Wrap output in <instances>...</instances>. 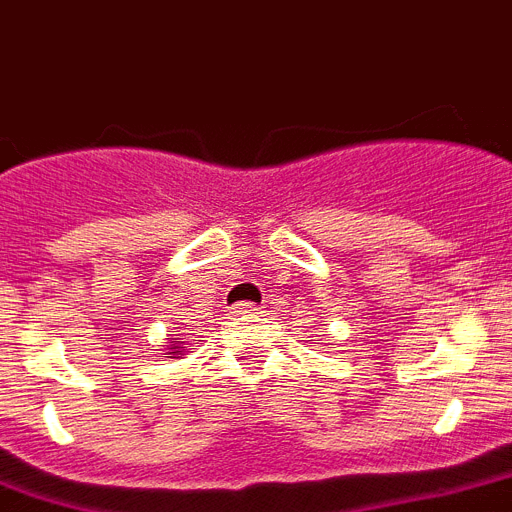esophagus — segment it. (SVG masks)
<instances>
[{
  "mask_svg": "<svg viewBox=\"0 0 512 512\" xmlns=\"http://www.w3.org/2000/svg\"><path fill=\"white\" fill-rule=\"evenodd\" d=\"M253 313H259V308H256L253 303H235L233 308H230V316H235V318L238 316L246 318V316H253Z\"/></svg>",
  "mask_w": 512,
  "mask_h": 512,
  "instance_id": "1",
  "label": "esophagus"
}]
</instances>
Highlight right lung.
Masks as SVG:
<instances>
[{
  "instance_id": "add662e5",
  "label": "right lung",
  "mask_w": 512,
  "mask_h": 512,
  "mask_svg": "<svg viewBox=\"0 0 512 512\" xmlns=\"http://www.w3.org/2000/svg\"><path fill=\"white\" fill-rule=\"evenodd\" d=\"M170 352H168V355H181V352H178V347H176V344H170Z\"/></svg>"
}]
</instances>
